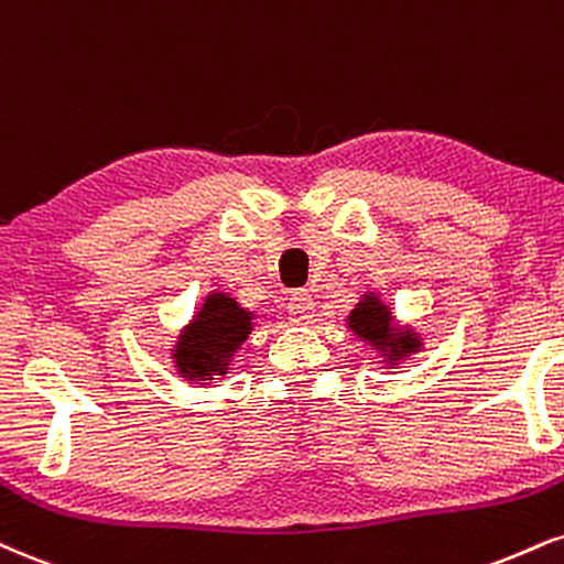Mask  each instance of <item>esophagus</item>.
Segmentation results:
<instances>
[{
  "mask_svg": "<svg viewBox=\"0 0 564 564\" xmlns=\"http://www.w3.org/2000/svg\"><path fill=\"white\" fill-rule=\"evenodd\" d=\"M312 312H315V302L307 291H294L289 300V315L294 323H310Z\"/></svg>",
  "mask_w": 564,
  "mask_h": 564,
  "instance_id": "esophagus-1",
  "label": "esophagus"
}]
</instances>
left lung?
I'll list each match as a JSON object with an SVG mask.
<instances>
[{"instance_id": "left-lung-1", "label": "left lung", "mask_w": 564, "mask_h": 564, "mask_svg": "<svg viewBox=\"0 0 564 564\" xmlns=\"http://www.w3.org/2000/svg\"><path fill=\"white\" fill-rule=\"evenodd\" d=\"M347 325L351 334L370 347H376L386 357L383 362L397 365L399 359L415 355L423 347L420 336L412 328H397L389 304L381 302L378 294H362V302L349 312Z\"/></svg>"}]
</instances>
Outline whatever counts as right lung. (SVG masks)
I'll use <instances>...</instances> for the list:
<instances>
[{
  "label": "right lung",
  "mask_w": 564,
  "mask_h": 564,
  "mask_svg": "<svg viewBox=\"0 0 564 564\" xmlns=\"http://www.w3.org/2000/svg\"><path fill=\"white\" fill-rule=\"evenodd\" d=\"M254 315L241 307L234 296L213 291L207 294L202 310L173 349L175 368L186 381L213 383L217 376H226L234 355L252 334Z\"/></svg>",
  "instance_id": "obj_1"
}]
</instances>
